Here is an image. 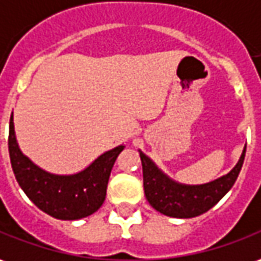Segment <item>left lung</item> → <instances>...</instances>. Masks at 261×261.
I'll return each instance as SVG.
<instances>
[{
    "mask_svg": "<svg viewBox=\"0 0 261 261\" xmlns=\"http://www.w3.org/2000/svg\"><path fill=\"white\" fill-rule=\"evenodd\" d=\"M143 169V188L149 204L162 215L190 219L212 209L236 182L243 166L246 146L236 166L227 175L203 185H186L169 177L149 156L139 150Z\"/></svg>",
    "mask_w": 261,
    "mask_h": 261,
    "instance_id": "8db88e82",
    "label": "left lung"
}]
</instances>
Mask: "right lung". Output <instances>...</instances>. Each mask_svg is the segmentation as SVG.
<instances>
[{"mask_svg": "<svg viewBox=\"0 0 261 261\" xmlns=\"http://www.w3.org/2000/svg\"><path fill=\"white\" fill-rule=\"evenodd\" d=\"M8 150L18 185L38 209L59 220H78L91 216L102 206L111 170L123 145L103 152L76 173L55 175L22 153L15 136L14 115H11Z\"/></svg>", "mask_w": 261, "mask_h": 261, "instance_id": "1", "label": "right lung"}]
</instances>
